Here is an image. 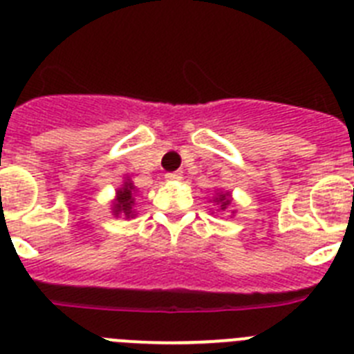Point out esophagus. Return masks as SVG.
Segmentation results:
<instances>
[{
    "mask_svg": "<svg viewBox=\"0 0 354 354\" xmlns=\"http://www.w3.org/2000/svg\"><path fill=\"white\" fill-rule=\"evenodd\" d=\"M165 179H167L168 183H179V180H183V175H180L179 171H171V174L165 175Z\"/></svg>",
    "mask_w": 354,
    "mask_h": 354,
    "instance_id": "esophagus-1",
    "label": "esophagus"
}]
</instances>
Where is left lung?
<instances>
[{
    "mask_svg": "<svg viewBox=\"0 0 354 354\" xmlns=\"http://www.w3.org/2000/svg\"><path fill=\"white\" fill-rule=\"evenodd\" d=\"M211 202L212 204L218 205V211H221V212L228 211V209H232V205H234L232 193L223 192V189H216L214 196L211 198ZM234 212L236 211H232V216H234Z\"/></svg>",
    "mask_w": 354,
    "mask_h": 354,
    "instance_id": "1",
    "label": "left lung"
}]
</instances>
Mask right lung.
I'll return each instance as SVG.
<instances>
[{
    "label": "right lung",
    "mask_w": 354,
    "mask_h": 354,
    "mask_svg": "<svg viewBox=\"0 0 354 354\" xmlns=\"http://www.w3.org/2000/svg\"><path fill=\"white\" fill-rule=\"evenodd\" d=\"M136 186L129 177H124V183L120 187H117L115 198L111 200V214L115 218H124V220H131L134 216L138 214L134 205H136Z\"/></svg>",
    "instance_id": "right-lung-1"
}]
</instances>
